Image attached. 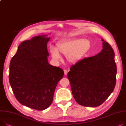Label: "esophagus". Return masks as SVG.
Here are the masks:
<instances>
[{
  "label": "esophagus",
  "instance_id": "obj_1",
  "mask_svg": "<svg viewBox=\"0 0 126 126\" xmlns=\"http://www.w3.org/2000/svg\"><path fill=\"white\" fill-rule=\"evenodd\" d=\"M64 74H65V75H67V73H68L67 70H66V69H64Z\"/></svg>",
  "mask_w": 126,
  "mask_h": 126
}]
</instances>
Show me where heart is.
I'll use <instances>...</instances> for the list:
<instances>
[{
    "label": "heart",
    "instance_id": "heart-1",
    "mask_svg": "<svg viewBox=\"0 0 126 126\" xmlns=\"http://www.w3.org/2000/svg\"><path fill=\"white\" fill-rule=\"evenodd\" d=\"M91 47V43L87 39H73L58 43L57 47H50L52 59L55 62L61 60L59 52L66 55V59L69 63L75 64L80 61Z\"/></svg>",
    "mask_w": 126,
    "mask_h": 126
}]
</instances>
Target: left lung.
Masks as SVG:
<instances>
[{
    "label": "left lung",
    "instance_id": "8db88e82",
    "mask_svg": "<svg viewBox=\"0 0 126 126\" xmlns=\"http://www.w3.org/2000/svg\"><path fill=\"white\" fill-rule=\"evenodd\" d=\"M102 41L101 52L72 65L67 74L74 99L84 106L100 105L111 94L115 86L114 53L110 44L103 39Z\"/></svg>",
    "mask_w": 126,
    "mask_h": 126
}]
</instances>
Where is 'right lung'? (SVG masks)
Listing matches in <instances>:
<instances>
[{"instance_id": "right-lung-1", "label": "right lung", "mask_w": 126, "mask_h": 126, "mask_svg": "<svg viewBox=\"0 0 126 126\" xmlns=\"http://www.w3.org/2000/svg\"><path fill=\"white\" fill-rule=\"evenodd\" d=\"M47 35L33 37L19 45L11 59L9 80L15 97L22 105L43 110L52 103L62 69L48 62Z\"/></svg>"}]
</instances>
